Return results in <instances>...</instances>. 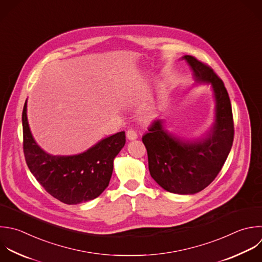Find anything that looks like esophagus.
<instances>
[{
  "instance_id": "34e87169",
  "label": "esophagus",
  "mask_w": 262,
  "mask_h": 262,
  "mask_svg": "<svg viewBox=\"0 0 262 262\" xmlns=\"http://www.w3.org/2000/svg\"><path fill=\"white\" fill-rule=\"evenodd\" d=\"M126 135H127V138H128L129 140H134V139H136V138L138 137L137 132H136L135 130H133V129H129V130L126 132Z\"/></svg>"
}]
</instances>
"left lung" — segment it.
I'll list each match as a JSON object with an SVG mask.
<instances>
[{"mask_svg": "<svg viewBox=\"0 0 262 262\" xmlns=\"http://www.w3.org/2000/svg\"><path fill=\"white\" fill-rule=\"evenodd\" d=\"M196 83L211 85L215 98V122L198 140H184L170 133L162 119L155 120L142 136L151 177L164 189L179 194L203 190L218 175L233 141V119L228 93L221 79L206 63L190 55L182 57Z\"/></svg>", "mask_w": 262, "mask_h": 262, "instance_id": "left-lung-1", "label": "left lung"}]
</instances>
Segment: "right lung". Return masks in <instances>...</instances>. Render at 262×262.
I'll return each instance as SVG.
<instances>
[{
    "label": "right lung",
    "mask_w": 262,
    "mask_h": 262,
    "mask_svg": "<svg viewBox=\"0 0 262 262\" xmlns=\"http://www.w3.org/2000/svg\"><path fill=\"white\" fill-rule=\"evenodd\" d=\"M24 152L29 169L52 196L69 205H77L100 195L108 186L114 159L124 147L125 132L102 139L88 150L75 156H53L35 141L23 111Z\"/></svg>",
    "instance_id": "add662e5"
}]
</instances>
